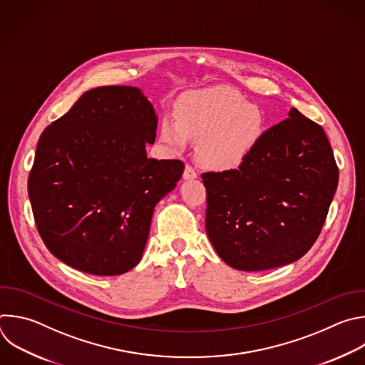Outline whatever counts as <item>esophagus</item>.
I'll return each instance as SVG.
<instances>
[{"label":"esophagus","instance_id":"1","mask_svg":"<svg viewBox=\"0 0 365 365\" xmlns=\"http://www.w3.org/2000/svg\"><path fill=\"white\" fill-rule=\"evenodd\" d=\"M197 178V172L195 170V168L192 165H186L185 172H183V179L190 180V179H196Z\"/></svg>","mask_w":365,"mask_h":365}]
</instances>
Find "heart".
<instances>
[{
  "mask_svg": "<svg viewBox=\"0 0 365 365\" xmlns=\"http://www.w3.org/2000/svg\"><path fill=\"white\" fill-rule=\"evenodd\" d=\"M265 132L262 110L226 87H212L189 94L178 114L162 120V140L185 149L189 138L200 140V160L213 170H229L244 163Z\"/></svg>",
  "mask_w": 365,
  "mask_h": 365,
  "instance_id": "1",
  "label": "heart"
}]
</instances>
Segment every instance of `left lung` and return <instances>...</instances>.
Returning <instances> with one entry per match:
<instances>
[{"instance_id": "obj_1", "label": "left lung", "mask_w": 365, "mask_h": 365, "mask_svg": "<svg viewBox=\"0 0 365 365\" xmlns=\"http://www.w3.org/2000/svg\"><path fill=\"white\" fill-rule=\"evenodd\" d=\"M206 233L239 271H265L304 257L321 233L338 186L324 129L289 110L237 169L202 175Z\"/></svg>"}]
</instances>
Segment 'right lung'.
<instances>
[{"instance_id":"obj_1","label":"right lung","mask_w":365,"mask_h":365,"mask_svg":"<svg viewBox=\"0 0 365 365\" xmlns=\"http://www.w3.org/2000/svg\"><path fill=\"white\" fill-rule=\"evenodd\" d=\"M158 117L140 88L86 91L41 133L29 176L38 233L61 262L98 277L135 268L156 203L183 175L182 160L146 155Z\"/></svg>"}]
</instances>
